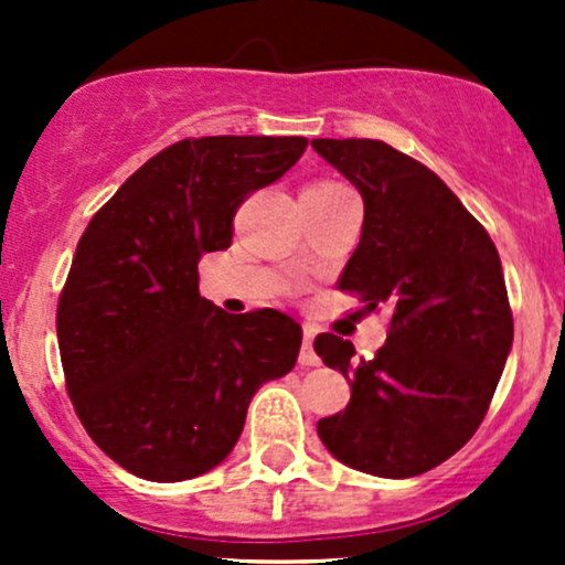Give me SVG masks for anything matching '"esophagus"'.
<instances>
[{
    "label": "esophagus",
    "mask_w": 565,
    "mask_h": 565,
    "mask_svg": "<svg viewBox=\"0 0 565 565\" xmlns=\"http://www.w3.org/2000/svg\"><path fill=\"white\" fill-rule=\"evenodd\" d=\"M315 324H303V347H300V366H319V355L315 352Z\"/></svg>",
    "instance_id": "34e87169"
}]
</instances>
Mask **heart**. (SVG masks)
Listing matches in <instances>:
<instances>
[{"label": "heart", "mask_w": 565, "mask_h": 565, "mask_svg": "<svg viewBox=\"0 0 565 565\" xmlns=\"http://www.w3.org/2000/svg\"><path fill=\"white\" fill-rule=\"evenodd\" d=\"M315 188H335V185H333V182H317Z\"/></svg>", "instance_id": "b5f03b06"}]
</instances>
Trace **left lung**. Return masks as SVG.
I'll return each instance as SVG.
<instances>
[{"label": "left lung", "mask_w": 565, "mask_h": 565, "mask_svg": "<svg viewBox=\"0 0 565 565\" xmlns=\"http://www.w3.org/2000/svg\"><path fill=\"white\" fill-rule=\"evenodd\" d=\"M311 147L363 196V232L335 287L366 309L391 306L374 358L333 333L315 339L324 366L350 380V404L317 424L335 459L409 478L459 451L487 415L514 317L498 248L457 193L415 158L374 139Z\"/></svg>", "instance_id": "obj_1"}]
</instances>
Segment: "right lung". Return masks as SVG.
Listing matches in <instances>:
<instances>
[{
    "label": "right lung",
    "instance_id": "add662e5",
    "mask_svg": "<svg viewBox=\"0 0 565 565\" xmlns=\"http://www.w3.org/2000/svg\"><path fill=\"white\" fill-rule=\"evenodd\" d=\"M303 136H202L152 156L93 215L56 306L62 372L95 446L147 481L230 457L248 404L292 372L303 330L276 309L226 315L199 259L237 207L298 163Z\"/></svg>",
    "mask_w": 565,
    "mask_h": 565
}]
</instances>
